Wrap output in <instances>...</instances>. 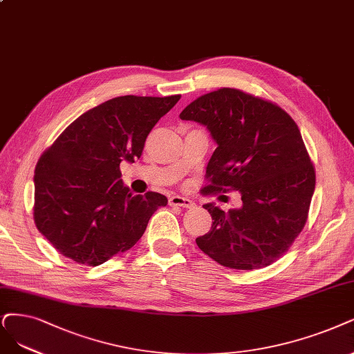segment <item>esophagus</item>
I'll return each instance as SVG.
<instances>
[{
	"label": "esophagus",
	"instance_id": "obj_1",
	"mask_svg": "<svg viewBox=\"0 0 354 354\" xmlns=\"http://www.w3.org/2000/svg\"><path fill=\"white\" fill-rule=\"evenodd\" d=\"M169 204L170 205H179V207H184V208L194 207V203L189 198L179 197V195H174V197H170L169 198Z\"/></svg>",
	"mask_w": 354,
	"mask_h": 354
}]
</instances>
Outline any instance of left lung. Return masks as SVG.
Returning a JSON list of instances; mask_svg holds the SVG:
<instances>
[{"instance_id": "8db88e82", "label": "left lung", "mask_w": 354, "mask_h": 354, "mask_svg": "<svg viewBox=\"0 0 354 354\" xmlns=\"http://www.w3.org/2000/svg\"><path fill=\"white\" fill-rule=\"evenodd\" d=\"M179 118L205 127L217 144L205 189H233L242 200L229 212L204 204L214 221L195 241L198 248L233 270L272 264L302 232L315 191L297 125L276 104L229 87L194 100Z\"/></svg>"}]
</instances>
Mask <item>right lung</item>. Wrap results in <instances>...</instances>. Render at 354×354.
I'll return each mask as SVG.
<instances>
[{
    "instance_id": "1",
    "label": "right lung",
    "mask_w": 354,
    "mask_h": 354,
    "mask_svg": "<svg viewBox=\"0 0 354 354\" xmlns=\"http://www.w3.org/2000/svg\"><path fill=\"white\" fill-rule=\"evenodd\" d=\"M179 99L129 95L103 102L41 156L33 178L35 223L59 254L96 267L138 242L167 198L134 195L120 165L140 159L151 128Z\"/></svg>"
}]
</instances>
